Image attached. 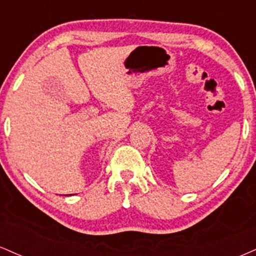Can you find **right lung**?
Instances as JSON below:
<instances>
[{
  "label": "right lung",
  "instance_id": "add662e5",
  "mask_svg": "<svg viewBox=\"0 0 256 256\" xmlns=\"http://www.w3.org/2000/svg\"><path fill=\"white\" fill-rule=\"evenodd\" d=\"M66 196H67V195H66ZM70 196H71V195H70Z\"/></svg>",
  "mask_w": 256,
  "mask_h": 256
}]
</instances>
